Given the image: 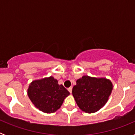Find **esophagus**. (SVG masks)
Here are the masks:
<instances>
[{"label": "esophagus", "instance_id": "esophagus-1", "mask_svg": "<svg viewBox=\"0 0 135 135\" xmlns=\"http://www.w3.org/2000/svg\"><path fill=\"white\" fill-rule=\"evenodd\" d=\"M68 91L70 92V93H71V92H72V88H71V87H70V88H68Z\"/></svg>", "mask_w": 135, "mask_h": 135}]
</instances>
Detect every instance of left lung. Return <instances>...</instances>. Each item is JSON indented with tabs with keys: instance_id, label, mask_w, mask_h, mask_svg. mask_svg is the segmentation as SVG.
I'll return each instance as SVG.
<instances>
[{
	"instance_id": "1",
	"label": "left lung",
	"mask_w": 135,
	"mask_h": 135,
	"mask_svg": "<svg viewBox=\"0 0 135 135\" xmlns=\"http://www.w3.org/2000/svg\"><path fill=\"white\" fill-rule=\"evenodd\" d=\"M113 84L109 80L83 76L76 80L72 95L80 109L86 113H95L105 105L112 93Z\"/></svg>"
}]
</instances>
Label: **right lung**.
<instances>
[{
    "label": "right lung",
    "mask_w": 135,
    "mask_h": 135,
    "mask_svg": "<svg viewBox=\"0 0 135 135\" xmlns=\"http://www.w3.org/2000/svg\"><path fill=\"white\" fill-rule=\"evenodd\" d=\"M70 93L53 76L34 80L27 89V95L32 103L42 112L50 114L60 108Z\"/></svg>",
    "instance_id": "1"
}]
</instances>
